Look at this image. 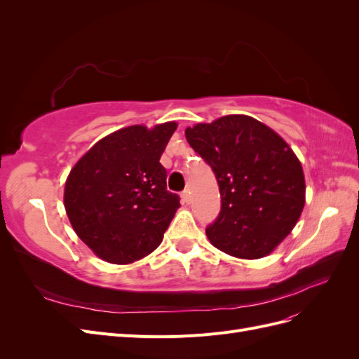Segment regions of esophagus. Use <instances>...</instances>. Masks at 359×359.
Here are the masks:
<instances>
[{
    "mask_svg": "<svg viewBox=\"0 0 359 359\" xmlns=\"http://www.w3.org/2000/svg\"><path fill=\"white\" fill-rule=\"evenodd\" d=\"M181 201L182 203H190V190L186 189L181 193Z\"/></svg>",
    "mask_w": 359,
    "mask_h": 359,
    "instance_id": "esophagus-1",
    "label": "esophagus"
}]
</instances>
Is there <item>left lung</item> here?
Masks as SVG:
<instances>
[{
  "label": "left lung",
  "instance_id": "left-lung-1",
  "mask_svg": "<svg viewBox=\"0 0 359 359\" xmlns=\"http://www.w3.org/2000/svg\"><path fill=\"white\" fill-rule=\"evenodd\" d=\"M186 139L219 182L222 210L206 227L210 243L240 259L269 255L295 227L306 203L295 153L273 128L247 115L187 127Z\"/></svg>",
  "mask_w": 359,
  "mask_h": 359
}]
</instances>
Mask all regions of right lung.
Wrapping results in <instances>:
<instances>
[{
  "label": "right lung",
  "mask_w": 359,
  "mask_h": 359,
  "mask_svg": "<svg viewBox=\"0 0 359 359\" xmlns=\"http://www.w3.org/2000/svg\"><path fill=\"white\" fill-rule=\"evenodd\" d=\"M177 123L130 126L100 139L70 170L64 206L73 229L111 264H132L160 245L180 208L160 157Z\"/></svg>",
  "instance_id": "obj_1"
}]
</instances>
